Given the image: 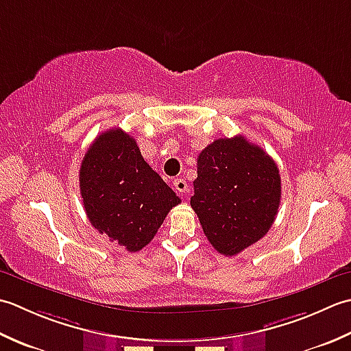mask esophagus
Wrapping results in <instances>:
<instances>
[{
  "mask_svg": "<svg viewBox=\"0 0 351 351\" xmlns=\"http://www.w3.org/2000/svg\"><path fill=\"white\" fill-rule=\"evenodd\" d=\"M174 188L178 192H186V191H188V183H186L184 178H176V180H174Z\"/></svg>",
  "mask_w": 351,
  "mask_h": 351,
  "instance_id": "esophagus-1",
  "label": "esophagus"
}]
</instances>
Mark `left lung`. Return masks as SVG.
Masks as SVG:
<instances>
[{
  "label": "left lung",
  "instance_id": "1",
  "mask_svg": "<svg viewBox=\"0 0 351 351\" xmlns=\"http://www.w3.org/2000/svg\"><path fill=\"white\" fill-rule=\"evenodd\" d=\"M195 210L206 238L224 256L262 239L273 226L282 198L276 162L244 136L213 141L198 156Z\"/></svg>",
  "mask_w": 351,
  "mask_h": 351
}]
</instances>
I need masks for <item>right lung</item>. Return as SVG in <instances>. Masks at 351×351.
I'll return each mask as SVG.
<instances>
[{
    "mask_svg": "<svg viewBox=\"0 0 351 351\" xmlns=\"http://www.w3.org/2000/svg\"><path fill=\"white\" fill-rule=\"evenodd\" d=\"M78 178L90 224L132 253L152 242L168 212L182 202L121 128L92 142Z\"/></svg>",
    "mask_w": 351,
    "mask_h": 351,
    "instance_id": "add662e5",
    "label": "right lung"
}]
</instances>
